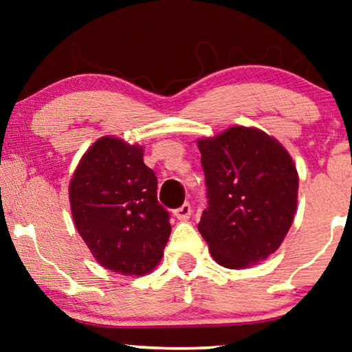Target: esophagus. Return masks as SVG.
I'll use <instances>...</instances> for the list:
<instances>
[{
	"label": "esophagus",
	"instance_id": "obj_1",
	"mask_svg": "<svg viewBox=\"0 0 352 352\" xmlns=\"http://www.w3.org/2000/svg\"><path fill=\"white\" fill-rule=\"evenodd\" d=\"M173 215H175L182 221L188 220L190 215H192V207H190V204H187V201H185V204L182 205V207L173 210Z\"/></svg>",
	"mask_w": 352,
	"mask_h": 352
}]
</instances>
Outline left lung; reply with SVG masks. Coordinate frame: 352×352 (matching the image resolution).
Here are the masks:
<instances>
[{"instance_id":"left-lung-1","label":"left lung","mask_w":352,"mask_h":352,"mask_svg":"<svg viewBox=\"0 0 352 352\" xmlns=\"http://www.w3.org/2000/svg\"><path fill=\"white\" fill-rule=\"evenodd\" d=\"M208 207L199 232L213 260L246 268L278 250L296 212L298 172L292 157L258 129L230 127L199 140Z\"/></svg>"}]
</instances>
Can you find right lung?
<instances>
[{
  "mask_svg": "<svg viewBox=\"0 0 352 352\" xmlns=\"http://www.w3.org/2000/svg\"><path fill=\"white\" fill-rule=\"evenodd\" d=\"M69 200L76 228L99 265L135 276L155 268L170 236V213L157 200V177L142 147L99 139L76 168Z\"/></svg>",
  "mask_w": 352,
  "mask_h": 352,
  "instance_id": "right-lung-1",
  "label": "right lung"
}]
</instances>
